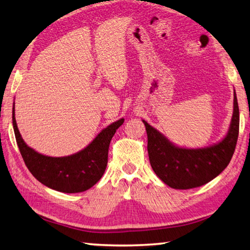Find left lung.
Wrapping results in <instances>:
<instances>
[{
    "label": "left lung",
    "mask_w": 250,
    "mask_h": 250,
    "mask_svg": "<svg viewBox=\"0 0 250 250\" xmlns=\"http://www.w3.org/2000/svg\"><path fill=\"white\" fill-rule=\"evenodd\" d=\"M143 122L149 163L155 174L174 189L197 188L219 176L232 160L239 131L237 97L234 94V111L228 135L220 143L206 148L175 146L146 121Z\"/></svg>",
    "instance_id": "left-lung-1"
}]
</instances>
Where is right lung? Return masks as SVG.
Listing matches in <instances>:
<instances>
[{"label":"right lung","instance_id":"1","mask_svg":"<svg viewBox=\"0 0 250 250\" xmlns=\"http://www.w3.org/2000/svg\"><path fill=\"white\" fill-rule=\"evenodd\" d=\"M124 120L120 119L108 125L81 152L64 157H50L27 146L18 131L13 107V128L27 168L42 185L65 193L83 192L102 178L107 166L110 141Z\"/></svg>","mask_w":250,"mask_h":250}]
</instances>
